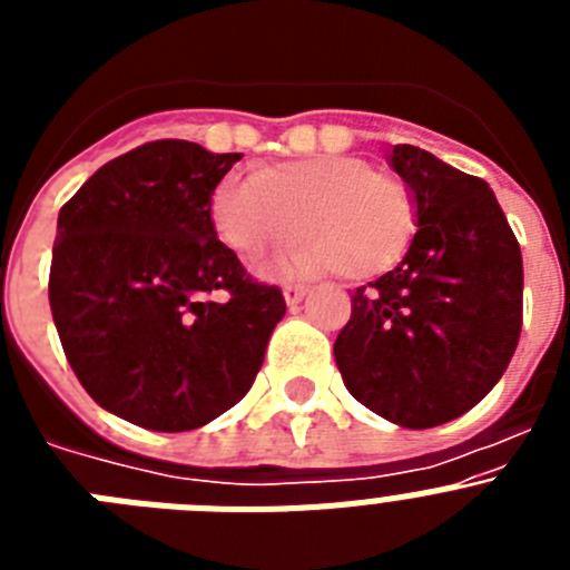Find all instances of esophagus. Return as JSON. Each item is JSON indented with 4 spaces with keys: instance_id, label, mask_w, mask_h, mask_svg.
<instances>
[{
    "instance_id": "1",
    "label": "esophagus",
    "mask_w": 570,
    "mask_h": 570,
    "mask_svg": "<svg viewBox=\"0 0 570 570\" xmlns=\"http://www.w3.org/2000/svg\"><path fill=\"white\" fill-rule=\"evenodd\" d=\"M282 294H285V302H288V305H296V302L305 299L308 288H305V285H285V288H282Z\"/></svg>"
}]
</instances>
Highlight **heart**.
<instances>
[{
    "instance_id": "1",
    "label": "heart",
    "mask_w": 570,
    "mask_h": 570,
    "mask_svg": "<svg viewBox=\"0 0 570 570\" xmlns=\"http://www.w3.org/2000/svg\"><path fill=\"white\" fill-rule=\"evenodd\" d=\"M302 236L271 265L274 274L374 279L405 256L416 234L414 196L396 176L376 174L354 156H308L262 174L230 170L210 194V223L234 254Z\"/></svg>"
}]
</instances>
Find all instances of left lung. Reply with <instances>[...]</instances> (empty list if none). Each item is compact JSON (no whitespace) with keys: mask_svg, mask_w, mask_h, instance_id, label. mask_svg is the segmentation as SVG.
<instances>
[{"mask_svg":"<svg viewBox=\"0 0 570 570\" xmlns=\"http://www.w3.org/2000/svg\"><path fill=\"white\" fill-rule=\"evenodd\" d=\"M416 199V236L394 271L351 296L334 342L342 382L374 414L434 428L505 374L522 331V254L485 179L394 145Z\"/></svg>","mask_w":570,"mask_h":570,"instance_id":"8db88e82","label":"left lung"}]
</instances>
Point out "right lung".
I'll list each match as a JSON object with an SVG mask.
<instances>
[{"label":"right lung","mask_w":570,"mask_h":570,"mask_svg":"<svg viewBox=\"0 0 570 570\" xmlns=\"http://www.w3.org/2000/svg\"><path fill=\"white\" fill-rule=\"evenodd\" d=\"M242 154L156 139L116 156L59 210L48 296L82 387L150 431H194L248 394L276 285L216 239L210 194Z\"/></svg>","instance_id":"right-lung-1"}]
</instances>
